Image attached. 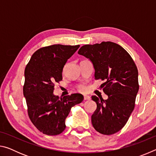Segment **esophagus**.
I'll return each mask as SVG.
<instances>
[{"instance_id": "obj_1", "label": "esophagus", "mask_w": 156, "mask_h": 156, "mask_svg": "<svg viewBox=\"0 0 156 156\" xmlns=\"http://www.w3.org/2000/svg\"><path fill=\"white\" fill-rule=\"evenodd\" d=\"M91 99V97L88 96V95H84V100H89Z\"/></svg>"}]
</instances>
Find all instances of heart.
Returning <instances> with one entry per match:
<instances>
[{"instance_id":"1","label":"heart","mask_w":156,"mask_h":156,"mask_svg":"<svg viewBox=\"0 0 156 156\" xmlns=\"http://www.w3.org/2000/svg\"><path fill=\"white\" fill-rule=\"evenodd\" d=\"M78 89L79 91L83 92V91H85L87 90V87L84 85V84H80V85H78Z\"/></svg>"}]
</instances>
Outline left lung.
<instances>
[{
	"label": "left lung",
	"instance_id": "left-lung-1",
	"mask_svg": "<svg viewBox=\"0 0 156 156\" xmlns=\"http://www.w3.org/2000/svg\"><path fill=\"white\" fill-rule=\"evenodd\" d=\"M78 53L93 63L95 79L105 80L101 87L108 96L107 100L91 96L97 105L92 125L100 133L112 135L124 127L135 107L138 69L129 53L112 42L85 44Z\"/></svg>",
	"mask_w": 156,
	"mask_h": 156
}]
</instances>
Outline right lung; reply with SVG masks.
Segmentation results:
<instances>
[{
    "label": "right lung",
    "mask_w": 156,
    "mask_h": 156,
    "mask_svg": "<svg viewBox=\"0 0 156 156\" xmlns=\"http://www.w3.org/2000/svg\"><path fill=\"white\" fill-rule=\"evenodd\" d=\"M80 45L53 44L34 53L25 69L23 94L31 122L44 134L56 136L65 129V119L71 108L83 102L80 94L63 98L54 96V86L62 80L67 60Z\"/></svg>",
    "instance_id": "1"
}]
</instances>
